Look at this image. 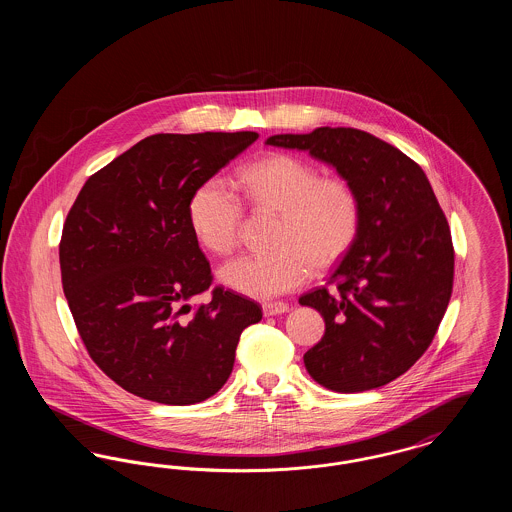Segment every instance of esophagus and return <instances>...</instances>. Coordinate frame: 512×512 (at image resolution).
I'll list each match as a JSON object with an SVG mask.
<instances>
[{
	"mask_svg": "<svg viewBox=\"0 0 512 512\" xmlns=\"http://www.w3.org/2000/svg\"><path fill=\"white\" fill-rule=\"evenodd\" d=\"M288 311H290V305L282 303V301H274V303H265L263 305L265 317H278V315H284Z\"/></svg>",
	"mask_w": 512,
	"mask_h": 512,
	"instance_id": "1",
	"label": "esophagus"
}]
</instances>
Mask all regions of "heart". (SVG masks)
<instances>
[{
	"mask_svg": "<svg viewBox=\"0 0 512 512\" xmlns=\"http://www.w3.org/2000/svg\"><path fill=\"white\" fill-rule=\"evenodd\" d=\"M245 201L276 213L267 253L244 255L220 268V282L253 299L299 288L313 272L336 267L361 228V199L345 178H322L317 167L288 153H272L238 174ZM188 219L197 242L215 255H230L240 242L242 199L222 180L195 190Z\"/></svg>",
	"mask_w": 512,
	"mask_h": 512,
	"instance_id": "1",
	"label": "heart"
}]
</instances>
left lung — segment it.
<instances>
[{"instance_id": "8db88e82", "label": "left lung", "mask_w": 512, "mask_h": 512, "mask_svg": "<svg viewBox=\"0 0 512 512\" xmlns=\"http://www.w3.org/2000/svg\"><path fill=\"white\" fill-rule=\"evenodd\" d=\"M267 146L309 151L353 184L361 228L328 286L299 297L324 318L305 355L320 386L374 390L405 374L438 332L453 292L451 230L424 171L397 147L357 128L276 134Z\"/></svg>"}]
</instances>
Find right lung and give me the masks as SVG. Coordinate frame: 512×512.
<instances>
[{
	"mask_svg": "<svg viewBox=\"0 0 512 512\" xmlns=\"http://www.w3.org/2000/svg\"><path fill=\"white\" fill-rule=\"evenodd\" d=\"M257 132L153 134L92 174L59 244L63 292L92 361L122 390L194 405L226 384L261 307L224 288L192 232L195 190Z\"/></svg>",
	"mask_w": 512,
	"mask_h": 512,
	"instance_id": "add662e5",
	"label": "right lung"
}]
</instances>
